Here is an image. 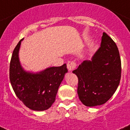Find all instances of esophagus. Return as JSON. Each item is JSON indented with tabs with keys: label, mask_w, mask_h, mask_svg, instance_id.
<instances>
[{
	"label": "esophagus",
	"mask_w": 130,
	"mask_h": 130,
	"mask_svg": "<svg viewBox=\"0 0 130 130\" xmlns=\"http://www.w3.org/2000/svg\"><path fill=\"white\" fill-rule=\"evenodd\" d=\"M76 66H77V64L75 61H68L67 64V69H68L69 71H73V69H75L76 68Z\"/></svg>",
	"instance_id": "34e87169"
}]
</instances>
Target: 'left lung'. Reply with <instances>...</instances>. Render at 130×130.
<instances>
[{
    "instance_id": "1",
    "label": "left lung",
    "mask_w": 130,
    "mask_h": 130,
    "mask_svg": "<svg viewBox=\"0 0 130 130\" xmlns=\"http://www.w3.org/2000/svg\"><path fill=\"white\" fill-rule=\"evenodd\" d=\"M121 59L112 38L103 33L100 47L90 60H85L73 71L78 79V98L86 106L104 104L117 89L121 78Z\"/></svg>"
}]
</instances>
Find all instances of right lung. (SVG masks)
<instances>
[{
    "label": "right lung",
    "mask_w": 130,
    "mask_h": 130,
    "mask_svg": "<svg viewBox=\"0 0 130 130\" xmlns=\"http://www.w3.org/2000/svg\"><path fill=\"white\" fill-rule=\"evenodd\" d=\"M22 39L13 51L10 64V80L16 95L28 108L35 111L50 108L55 102L60 85L67 73L66 64L51 67L38 73L26 71L19 59Z\"/></svg>",
    "instance_id": "1"
}]
</instances>
